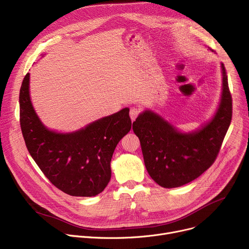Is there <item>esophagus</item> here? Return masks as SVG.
Wrapping results in <instances>:
<instances>
[{"label":"esophagus","instance_id":"obj_1","mask_svg":"<svg viewBox=\"0 0 249 249\" xmlns=\"http://www.w3.org/2000/svg\"><path fill=\"white\" fill-rule=\"evenodd\" d=\"M140 113V107L138 106H133L131 109H130V118L132 121H134L135 119H136V117L138 116V114Z\"/></svg>","mask_w":249,"mask_h":249}]
</instances>
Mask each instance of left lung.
<instances>
[{
    "label": "left lung",
    "mask_w": 249,
    "mask_h": 249,
    "mask_svg": "<svg viewBox=\"0 0 249 249\" xmlns=\"http://www.w3.org/2000/svg\"><path fill=\"white\" fill-rule=\"evenodd\" d=\"M221 67V92L212 118L200 127L184 132L152 110H144L133 122L150 177L166 189L184 186L214 162L231 125L232 100L228 75Z\"/></svg>",
    "instance_id": "8db88e82"
}]
</instances>
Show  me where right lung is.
<instances>
[{
  "mask_svg": "<svg viewBox=\"0 0 249 249\" xmlns=\"http://www.w3.org/2000/svg\"><path fill=\"white\" fill-rule=\"evenodd\" d=\"M30 78L29 72L19 90V122L32 158L63 193L73 196H97L111 178L110 163L117 144L131 129L129 108L72 132L52 130L34 108Z\"/></svg>",
  "mask_w": 249,
  "mask_h": 249,
  "instance_id": "1",
  "label": "right lung"
}]
</instances>
